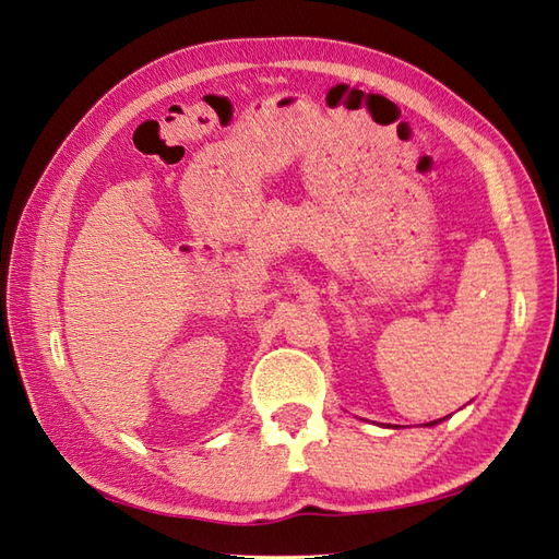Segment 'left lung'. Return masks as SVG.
<instances>
[{
    "label": "left lung",
    "mask_w": 559,
    "mask_h": 559,
    "mask_svg": "<svg viewBox=\"0 0 559 559\" xmlns=\"http://www.w3.org/2000/svg\"><path fill=\"white\" fill-rule=\"evenodd\" d=\"M431 425H437V421H429V427H431Z\"/></svg>",
    "instance_id": "left-lung-1"
}]
</instances>
